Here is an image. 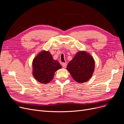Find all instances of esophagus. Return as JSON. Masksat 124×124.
<instances>
[{"instance_id": "obj_1", "label": "esophagus", "mask_w": 124, "mask_h": 124, "mask_svg": "<svg viewBox=\"0 0 124 124\" xmlns=\"http://www.w3.org/2000/svg\"><path fill=\"white\" fill-rule=\"evenodd\" d=\"M62 67H63V68H66V67H67V63H66V62H63V63H62Z\"/></svg>"}]
</instances>
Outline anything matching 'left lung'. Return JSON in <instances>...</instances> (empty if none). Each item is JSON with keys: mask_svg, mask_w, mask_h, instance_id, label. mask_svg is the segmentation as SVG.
Here are the masks:
<instances>
[{"mask_svg": "<svg viewBox=\"0 0 124 124\" xmlns=\"http://www.w3.org/2000/svg\"><path fill=\"white\" fill-rule=\"evenodd\" d=\"M94 68V59L85 51L77 53L67 67L73 79L78 83L87 81L92 76Z\"/></svg>", "mask_w": 124, "mask_h": 124, "instance_id": "obj_1", "label": "left lung"}]
</instances>
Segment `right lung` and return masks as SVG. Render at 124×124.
Here are the masks:
<instances>
[{
  "label": "right lung",
  "instance_id": "1",
  "mask_svg": "<svg viewBox=\"0 0 124 124\" xmlns=\"http://www.w3.org/2000/svg\"><path fill=\"white\" fill-rule=\"evenodd\" d=\"M33 75L41 83L46 84L52 81L54 73L62 66L59 62L53 59L48 51H42L33 59Z\"/></svg>",
  "mask_w": 124,
  "mask_h": 124
}]
</instances>
